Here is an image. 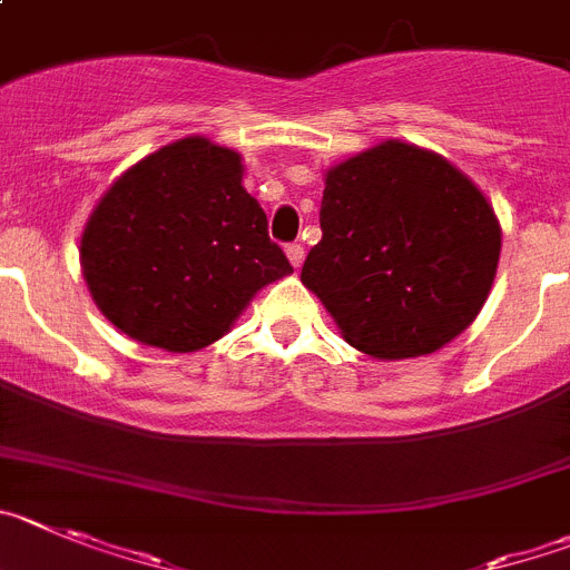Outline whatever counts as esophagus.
<instances>
[{"label":"esophagus","mask_w":570,"mask_h":570,"mask_svg":"<svg viewBox=\"0 0 570 570\" xmlns=\"http://www.w3.org/2000/svg\"><path fill=\"white\" fill-rule=\"evenodd\" d=\"M285 254H288L291 265H294V268L299 271L302 263H305V248H302V245H288V248H285Z\"/></svg>","instance_id":"obj_1"}]
</instances>
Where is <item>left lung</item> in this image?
<instances>
[{
	"label": "left lung",
	"mask_w": 570,
	"mask_h": 570,
	"mask_svg": "<svg viewBox=\"0 0 570 570\" xmlns=\"http://www.w3.org/2000/svg\"><path fill=\"white\" fill-rule=\"evenodd\" d=\"M320 226L302 285L367 356L435 353L487 305L503 237L498 214L432 149L390 138L331 166Z\"/></svg>",
	"instance_id": "8db88e82"
}]
</instances>
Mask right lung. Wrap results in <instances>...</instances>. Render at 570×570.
I'll use <instances>...</instances> for the list:
<instances>
[{"instance_id": "obj_1", "label": "right lung", "mask_w": 570, "mask_h": 570, "mask_svg": "<svg viewBox=\"0 0 570 570\" xmlns=\"http://www.w3.org/2000/svg\"><path fill=\"white\" fill-rule=\"evenodd\" d=\"M78 254L98 311L169 353L223 338L257 291L294 274L245 191L239 153L203 135L129 166L92 208Z\"/></svg>"}]
</instances>
